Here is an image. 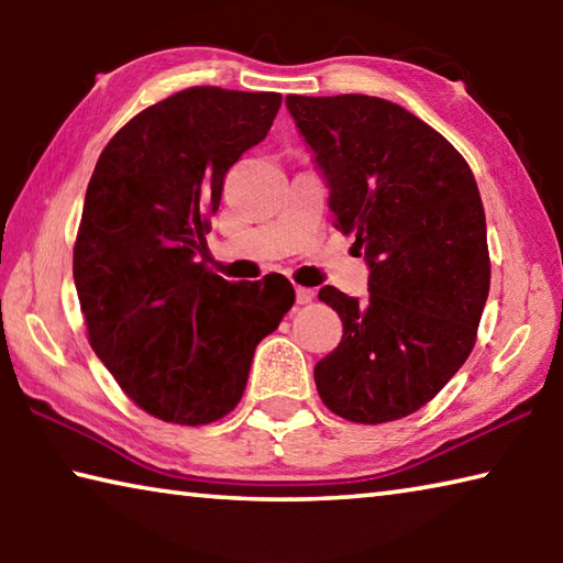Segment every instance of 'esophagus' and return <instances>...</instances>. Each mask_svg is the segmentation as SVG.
Here are the masks:
<instances>
[{"label":"esophagus","instance_id":"1","mask_svg":"<svg viewBox=\"0 0 563 563\" xmlns=\"http://www.w3.org/2000/svg\"><path fill=\"white\" fill-rule=\"evenodd\" d=\"M312 300H316V290L302 288V285H298V288H295V302H298V305H310Z\"/></svg>","mask_w":563,"mask_h":563}]
</instances>
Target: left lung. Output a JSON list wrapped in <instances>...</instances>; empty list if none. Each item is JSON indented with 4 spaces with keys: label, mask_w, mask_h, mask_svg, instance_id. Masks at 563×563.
<instances>
[{
    "label": "left lung",
    "mask_w": 563,
    "mask_h": 563,
    "mask_svg": "<svg viewBox=\"0 0 563 563\" xmlns=\"http://www.w3.org/2000/svg\"><path fill=\"white\" fill-rule=\"evenodd\" d=\"M330 186L332 225L355 235L369 295L325 285L340 345L316 365L330 412L383 424L417 412L476 342L489 295L487 218L474 174L440 131L393 101L285 97Z\"/></svg>",
    "instance_id": "8db88e82"
}]
</instances>
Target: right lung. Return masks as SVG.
Masks as SVG:
<instances>
[{
    "label": "right lung",
    "instance_id": "right-lung-1",
    "mask_svg": "<svg viewBox=\"0 0 563 563\" xmlns=\"http://www.w3.org/2000/svg\"><path fill=\"white\" fill-rule=\"evenodd\" d=\"M280 101L176 91L113 133L91 174L74 243L87 335L123 393L164 422L235 409L255 345L295 302L283 275L228 283L196 261L228 168L268 136Z\"/></svg>",
    "mask_w": 563,
    "mask_h": 563
}]
</instances>
